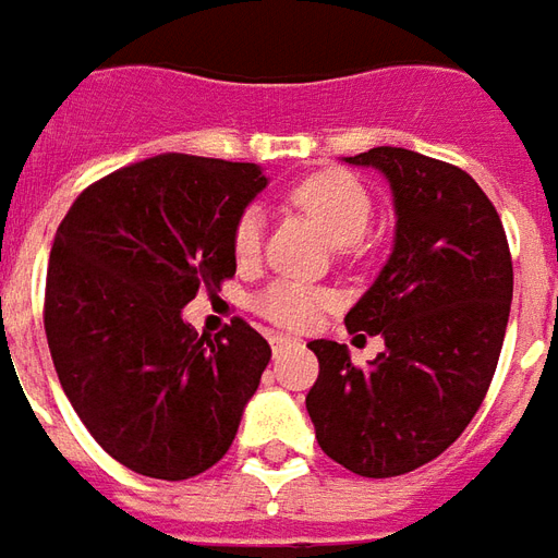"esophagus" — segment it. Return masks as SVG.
Listing matches in <instances>:
<instances>
[{"mask_svg": "<svg viewBox=\"0 0 558 558\" xmlns=\"http://www.w3.org/2000/svg\"><path fill=\"white\" fill-rule=\"evenodd\" d=\"M268 343H271V352H275V355H280L283 350H290L295 340L287 338V335H268Z\"/></svg>", "mask_w": 558, "mask_h": 558, "instance_id": "34e87169", "label": "esophagus"}]
</instances>
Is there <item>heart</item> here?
Listing matches in <instances>:
<instances>
[{"instance_id":"1","label":"heart","mask_w":558,"mask_h":558,"mask_svg":"<svg viewBox=\"0 0 558 558\" xmlns=\"http://www.w3.org/2000/svg\"><path fill=\"white\" fill-rule=\"evenodd\" d=\"M290 203L314 220L340 254H350L367 232L374 199L352 172L323 170L290 187ZM263 247V211L247 208L232 230V254L239 263H254ZM331 304V292L295 280H271L254 295L256 314L283 328L314 326L316 316Z\"/></svg>"}]
</instances>
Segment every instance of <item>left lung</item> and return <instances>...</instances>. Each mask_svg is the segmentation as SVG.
I'll list each match as a JSON object with an SVG mask.
<instances>
[{"mask_svg": "<svg viewBox=\"0 0 558 558\" xmlns=\"http://www.w3.org/2000/svg\"><path fill=\"white\" fill-rule=\"evenodd\" d=\"M347 160L383 172L395 194V251L343 319L352 335H383L386 350L355 367L343 343L311 340L319 376L304 403L331 460L395 478L442 454L478 412L514 268L502 220L469 172L395 146Z\"/></svg>", "mask_w": 558, "mask_h": 558, "instance_id": "left-lung-1", "label": "left lung"}]
</instances>
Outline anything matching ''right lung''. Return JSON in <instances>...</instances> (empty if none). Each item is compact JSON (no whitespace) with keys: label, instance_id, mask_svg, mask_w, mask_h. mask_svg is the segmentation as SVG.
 <instances>
[{"label":"right lung","instance_id":"1","mask_svg":"<svg viewBox=\"0 0 558 558\" xmlns=\"http://www.w3.org/2000/svg\"><path fill=\"white\" fill-rule=\"evenodd\" d=\"M256 163L155 155L89 184L59 223L44 331L71 407L140 475L194 478L230 451L271 359L244 319L196 335L182 307L235 275L232 230Z\"/></svg>","mask_w":558,"mask_h":558}]
</instances>
